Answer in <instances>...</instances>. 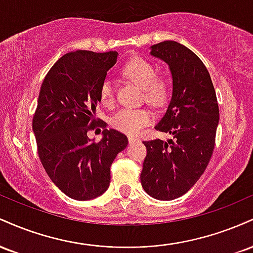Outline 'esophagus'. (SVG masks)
<instances>
[{
  "label": "esophagus",
  "instance_id": "esophagus-1",
  "mask_svg": "<svg viewBox=\"0 0 253 253\" xmlns=\"http://www.w3.org/2000/svg\"><path fill=\"white\" fill-rule=\"evenodd\" d=\"M135 141H138V139L134 138V136H128V143H129V144L135 143Z\"/></svg>",
  "mask_w": 253,
  "mask_h": 253
}]
</instances>
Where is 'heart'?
<instances>
[{
	"instance_id": "heart-1",
	"label": "heart",
	"mask_w": 253,
	"mask_h": 253,
	"mask_svg": "<svg viewBox=\"0 0 253 253\" xmlns=\"http://www.w3.org/2000/svg\"><path fill=\"white\" fill-rule=\"evenodd\" d=\"M125 77L140 85L144 91L146 102L155 106H162L168 101L170 95L169 81L164 76H158L152 63L144 58H133L123 68ZM101 102L104 106L114 103L115 90L112 81L104 80L100 86ZM153 119L152 112L146 108H124L112 119L114 128L128 135H138L145 126Z\"/></svg>"
}]
</instances>
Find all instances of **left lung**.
Instances as JSON below:
<instances>
[{"label":"left lung","instance_id":"8db88e82","mask_svg":"<svg viewBox=\"0 0 253 253\" xmlns=\"http://www.w3.org/2000/svg\"><path fill=\"white\" fill-rule=\"evenodd\" d=\"M151 54L169 65L172 96L155 128L172 138L144 141L140 182L157 200L184 195L205 172L213 155L219 106L210 72L202 60L182 43L168 40L151 46Z\"/></svg>","mask_w":253,"mask_h":253}]
</instances>
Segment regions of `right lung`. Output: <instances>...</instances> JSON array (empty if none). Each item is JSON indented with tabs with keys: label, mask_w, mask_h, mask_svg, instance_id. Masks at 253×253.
<instances>
[{
	"label": "right lung",
	"mask_w": 253,
	"mask_h": 253,
	"mask_svg": "<svg viewBox=\"0 0 253 253\" xmlns=\"http://www.w3.org/2000/svg\"><path fill=\"white\" fill-rule=\"evenodd\" d=\"M118 52H69L43 78L33 117L38 155L51 181L65 195L80 201L102 195L110 183V165L126 149L127 136L107 129L95 115L100 86L117 63ZM103 126L97 143L89 130Z\"/></svg>",
	"instance_id": "1"
}]
</instances>
